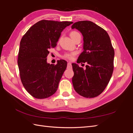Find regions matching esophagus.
Instances as JSON below:
<instances>
[{
  "instance_id": "obj_1",
  "label": "esophagus",
  "mask_w": 133,
  "mask_h": 133,
  "mask_svg": "<svg viewBox=\"0 0 133 133\" xmlns=\"http://www.w3.org/2000/svg\"><path fill=\"white\" fill-rule=\"evenodd\" d=\"M71 68V64L70 62L68 63V66H67V69H70Z\"/></svg>"
}]
</instances>
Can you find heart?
I'll list each match as a JSON object with an SVG mask.
<instances>
[{"label": "heart", "mask_w": 133, "mask_h": 133, "mask_svg": "<svg viewBox=\"0 0 133 133\" xmlns=\"http://www.w3.org/2000/svg\"><path fill=\"white\" fill-rule=\"evenodd\" d=\"M79 35H80V34L78 33V32L76 31H73L70 33V37L73 40V41ZM75 55H76V53H75V52H72V53H67L63 55V58L66 59L72 60L74 59V57Z\"/></svg>", "instance_id": "b5f03b06"}]
</instances>
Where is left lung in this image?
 I'll return each instance as SVG.
<instances>
[{"instance_id":"left-lung-1","label":"left lung","mask_w":133,"mask_h":133,"mask_svg":"<svg viewBox=\"0 0 133 133\" xmlns=\"http://www.w3.org/2000/svg\"><path fill=\"white\" fill-rule=\"evenodd\" d=\"M71 28L83 37V51L77 63H88L85 70L72 64L73 87L84 97H96L105 89L113 72L114 50L110 37L105 30L90 21L76 22Z\"/></svg>"}]
</instances>
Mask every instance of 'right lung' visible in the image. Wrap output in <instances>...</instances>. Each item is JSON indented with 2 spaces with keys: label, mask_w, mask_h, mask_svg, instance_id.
<instances>
[{
  "label": "right lung",
  "mask_w": 133,
  "mask_h": 133,
  "mask_svg": "<svg viewBox=\"0 0 133 133\" xmlns=\"http://www.w3.org/2000/svg\"><path fill=\"white\" fill-rule=\"evenodd\" d=\"M71 22L42 20L31 26L20 43L18 58L21 79L24 87L33 97L44 99L53 95L67 66L64 60L56 65L47 63L49 50L57 43Z\"/></svg>",
  "instance_id": "add662e5"
}]
</instances>
